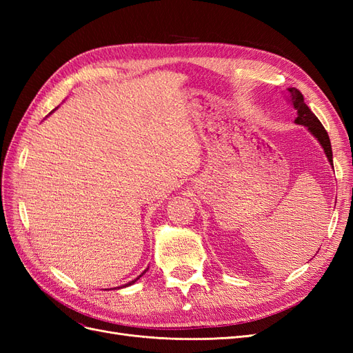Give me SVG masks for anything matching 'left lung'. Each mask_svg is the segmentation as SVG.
Returning <instances> with one entry per match:
<instances>
[{"instance_id": "left-lung-1", "label": "left lung", "mask_w": 353, "mask_h": 353, "mask_svg": "<svg viewBox=\"0 0 353 353\" xmlns=\"http://www.w3.org/2000/svg\"><path fill=\"white\" fill-rule=\"evenodd\" d=\"M287 91H288V101L292 103L294 110L297 112V117L294 119V123L307 128V131L316 138L318 143L321 144V147L324 148V153L328 159V162L331 166H333V152H331V143H330L328 134L324 130L323 123L318 121V117L305 104L303 95L301 91L296 88H288Z\"/></svg>"}]
</instances>
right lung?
<instances>
[{
	"instance_id": "add662e5",
	"label": "right lung",
	"mask_w": 353,
	"mask_h": 353,
	"mask_svg": "<svg viewBox=\"0 0 353 353\" xmlns=\"http://www.w3.org/2000/svg\"><path fill=\"white\" fill-rule=\"evenodd\" d=\"M52 112H54V110H52ZM52 112H51V113H52ZM147 270H148V268H147ZM147 270H145V271H147ZM145 271H144V272H145ZM144 272H143L141 275H138V276H137V279H134L132 281H130V283H126V284H125V285H122V287H128V285H132V284H134V283H135L137 280H140V279H141V276L144 275ZM122 287H117V288H122Z\"/></svg>"
}]
</instances>
